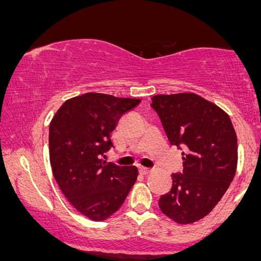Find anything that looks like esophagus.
<instances>
[{"label":"esophagus","mask_w":261,"mask_h":261,"mask_svg":"<svg viewBox=\"0 0 261 261\" xmlns=\"http://www.w3.org/2000/svg\"><path fill=\"white\" fill-rule=\"evenodd\" d=\"M140 171V174H142V175H147V174H149L150 172H152V169H149V168H145V167H141L139 169Z\"/></svg>","instance_id":"esophagus-1"}]
</instances>
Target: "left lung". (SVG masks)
Returning <instances> with one entry per match:
<instances>
[{"label":"left lung","mask_w":261,"mask_h":261,"mask_svg":"<svg viewBox=\"0 0 261 261\" xmlns=\"http://www.w3.org/2000/svg\"><path fill=\"white\" fill-rule=\"evenodd\" d=\"M169 143L182 148V173L159 200L176 224H193L220 201L237 171L238 141L228 114L194 93L152 97Z\"/></svg>","instance_id":"1"}]
</instances>
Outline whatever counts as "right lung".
Wrapping results in <instances>:
<instances>
[{"instance_id":"add662e5","label":"right lung","mask_w":261,"mask_h":261,"mask_svg":"<svg viewBox=\"0 0 261 261\" xmlns=\"http://www.w3.org/2000/svg\"><path fill=\"white\" fill-rule=\"evenodd\" d=\"M140 99L86 93L67 100L49 124L51 171L75 210L94 221L118 211L138 177V168L102 160L113 147L111 134L120 118Z\"/></svg>"}]
</instances>
